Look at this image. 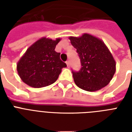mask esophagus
Returning a JSON list of instances; mask_svg holds the SVG:
<instances>
[{"mask_svg":"<svg viewBox=\"0 0 132 132\" xmlns=\"http://www.w3.org/2000/svg\"><path fill=\"white\" fill-rule=\"evenodd\" d=\"M66 65H67V66H68V67H69V66H70V61H69V60L66 61Z\"/></svg>","mask_w":132,"mask_h":132,"instance_id":"1","label":"esophagus"}]
</instances>
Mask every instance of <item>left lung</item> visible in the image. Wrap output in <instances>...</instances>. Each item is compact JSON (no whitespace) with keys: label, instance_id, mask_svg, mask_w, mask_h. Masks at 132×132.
Returning <instances> with one entry per match:
<instances>
[{"label":"left lung","instance_id":"1","mask_svg":"<svg viewBox=\"0 0 132 132\" xmlns=\"http://www.w3.org/2000/svg\"><path fill=\"white\" fill-rule=\"evenodd\" d=\"M81 62L79 71L72 70L75 84L83 90L94 92L108 84L116 71V63L106 46L89 34L70 37Z\"/></svg>","mask_w":132,"mask_h":132}]
</instances>
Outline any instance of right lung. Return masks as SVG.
I'll use <instances>...</instances> for the list:
<instances>
[{
	"label": "right lung",
	"instance_id": "right-lung-1",
	"mask_svg": "<svg viewBox=\"0 0 132 132\" xmlns=\"http://www.w3.org/2000/svg\"><path fill=\"white\" fill-rule=\"evenodd\" d=\"M60 41L44 38L38 40L27 49L17 64L20 77L34 88H42L53 84L62 68L66 64L60 60V53L55 51Z\"/></svg>",
	"mask_w": 132,
	"mask_h": 132
}]
</instances>
